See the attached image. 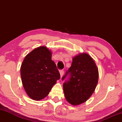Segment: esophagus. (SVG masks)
<instances>
[{"label":"esophagus","instance_id":"obj_1","mask_svg":"<svg viewBox=\"0 0 122 122\" xmlns=\"http://www.w3.org/2000/svg\"><path fill=\"white\" fill-rule=\"evenodd\" d=\"M60 76H61V77H62L63 75H64V71H63V70H60Z\"/></svg>","mask_w":122,"mask_h":122}]
</instances>
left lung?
I'll use <instances>...</instances> for the list:
<instances>
[{
	"mask_svg": "<svg viewBox=\"0 0 122 122\" xmlns=\"http://www.w3.org/2000/svg\"><path fill=\"white\" fill-rule=\"evenodd\" d=\"M98 77V69L90 56L82 53L74 57L62 77V80L66 79L63 89L68 102L76 106L86 102L94 92Z\"/></svg>",
	"mask_w": 122,
	"mask_h": 122,
	"instance_id": "obj_1",
	"label": "left lung"
}]
</instances>
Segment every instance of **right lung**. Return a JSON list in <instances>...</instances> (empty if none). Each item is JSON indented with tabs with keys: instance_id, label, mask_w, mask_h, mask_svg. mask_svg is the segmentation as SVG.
<instances>
[{
	"instance_id": "add662e5",
	"label": "right lung",
	"mask_w": 122,
	"mask_h": 122,
	"mask_svg": "<svg viewBox=\"0 0 122 122\" xmlns=\"http://www.w3.org/2000/svg\"><path fill=\"white\" fill-rule=\"evenodd\" d=\"M22 84L28 96L40 100L48 95L60 75L46 47L35 49L26 56L20 68Z\"/></svg>"
}]
</instances>
